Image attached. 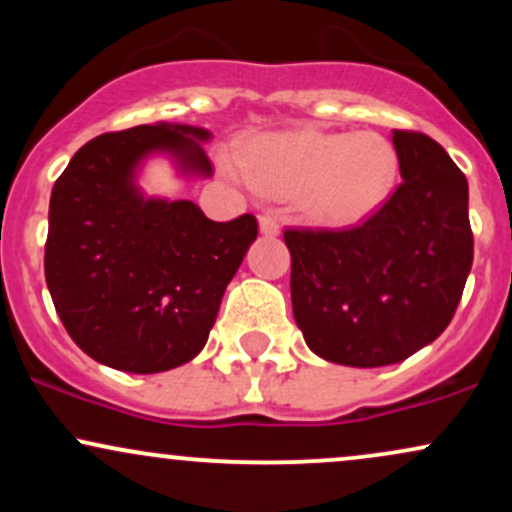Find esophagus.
Listing matches in <instances>:
<instances>
[{
  "mask_svg": "<svg viewBox=\"0 0 512 512\" xmlns=\"http://www.w3.org/2000/svg\"><path fill=\"white\" fill-rule=\"evenodd\" d=\"M260 231L264 233V236H279L281 223L274 214H262L260 216Z\"/></svg>",
  "mask_w": 512,
  "mask_h": 512,
  "instance_id": "obj_1",
  "label": "esophagus"
}]
</instances>
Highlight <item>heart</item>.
Instances as JSON below:
<instances>
[{
  "label": "heart",
  "mask_w": 512,
  "mask_h": 512,
  "mask_svg": "<svg viewBox=\"0 0 512 512\" xmlns=\"http://www.w3.org/2000/svg\"><path fill=\"white\" fill-rule=\"evenodd\" d=\"M395 166L392 146L375 134H272L245 151V170L257 190L305 195V207L325 223L370 214L390 190Z\"/></svg>",
  "instance_id": "obj_1"
}]
</instances>
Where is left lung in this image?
Returning <instances> with one entry per match:
<instances>
[{
    "label": "left lung",
    "mask_w": 512,
    "mask_h": 512,
    "mask_svg": "<svg viewBox=\"0 0 512 512\" xmlns=\"http://www.w3.org/2000/svg\"><path fill=\"white\" fill-rule=\"evenodd\" d=\"M402 182L349 228H286L305 344L354 368L399 363L450 325L474 260L467 178L424 132H392Z\"/></svg>",
    "instance_id": "1"
}]
</instances>
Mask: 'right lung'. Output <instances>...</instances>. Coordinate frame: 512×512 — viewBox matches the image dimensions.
Instances as JSON below:
<instances>
[{
    "instance_id": "1",
    "label": "right lung",
    "mask_w": 512,
    "mask_h": 512,
    "mask_svg": "<svg viewBox=\"0 0 512 512\" xmlns=\"http://www.w3.org/2000/svg\"><path fill=\"white\" fill-rule=\"evenodd\" d=\"M207 129L139 125L81 146L50 195L45 281L84 354L127 373H163L207 344L257 219L219 223L197 204L144 199L132 175L149 151L211 175Z\"/></svg>"
}]
</instances>
